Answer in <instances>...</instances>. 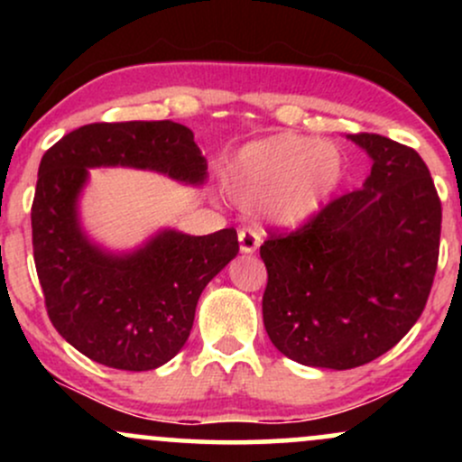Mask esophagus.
<instances>
[{
    "label": "esophagus",
    "instance_id": "34e87169",
    "mask_svg": "<svg viewBox=\"0 0 462 462\" xmlns=\"http://www.w3.org/2000/svg\"><path fill=\"white\" fill-rule=\"evenodd\" d=\"M258 245H261V236H258L256 230H252V227L238 230V247H241L243 254H254Z\"/></svg>",
    "mask_w": 462,
    "mask_h": 462
}]
</instances>
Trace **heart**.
<instances>
[{
	"mask_svg": "<svg viewBox=\"0 0 462 462\" xmlns=\"http://www.w3.org/2000/svg\"><path fill=\"white\" fill-rule=\"evenodd\" d=\"M346 176V158L332 143L278 134L241 147L224 169L232 199L275 226L295 227L312 219Z\"/></svg>",
	"mask_w": 462,
	"mask_h": 462,
	"instance_id": "b5f03b06",
	"label": "heart"
}]
</instances>
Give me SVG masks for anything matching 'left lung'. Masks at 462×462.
I'll return each instance as SVG.
<instances>
[{"instance_id": "8db88e82", "label": "left lung", "mask_w": 462, "mask_h": 462, "mask_svg": "<svg viewBox=\"0 0 462 462\" xmlns=\"http://www.w3.org/2000/svg\"><path fill=\"white\" fill-rule=\"evenodd\" d=\"M374 161L363 189L261 245L263 321L284 356L354 369L402 341L426 309L439 263L441 199L412 147L349 134Z\"/></svg>"}]
</instances>
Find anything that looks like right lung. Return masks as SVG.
Instances as JSON below:
<instances>
[{
  "mask_svg": "<svg viewBox=\"0 0 462 462\" xmlns=\"http://www.w3.org/2000/svg\"><path fill=\"white\" fill-rule=\"evenodd\" d=\"M93 167L206 180L193 132L173 121L88 124L43 153L32 201V247L50 321L78 352L113 369L150 371L187 343L201 291L238 254L235 227L206 236L162 230L130 254L88 241L78 198Z\"/></svg>",
  "mask_w": 462,
  "mask_h": 462,
  "instance_id": "1",
  "label": "right lung"
}]
</instances>
